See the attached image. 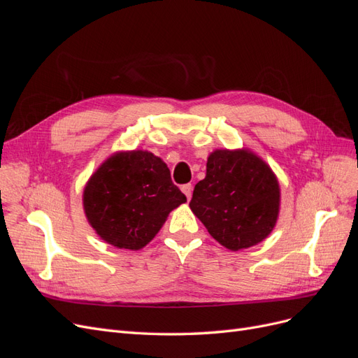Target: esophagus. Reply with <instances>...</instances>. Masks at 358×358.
<instances>
[{
  "instance_id": "esophagus-1",
  "label": "esophagus",
  "mask_w": 358,
  "mask_h": 358,
  "mask_svg": "<svg viewBox=\"0 0 358 358\" xmlns=\"http://www.w3.org/2000/svg\"><path fill=\"white\" fill-rule=\"evenodd\" d=\"M182 192L183 194H185V196H187V199L189 200L191 199V196H192V185H191V183H187V185H182Z\"/></svg>"
}]
</instances>
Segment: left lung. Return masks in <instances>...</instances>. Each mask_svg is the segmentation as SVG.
I'll list each match as a JSON object with an SVG mask.
<instances>
[{"instance_id": "left-lung-1", "label": "left lung", "mask_w": 358, "mask_h": 358, "mask_svg": "<svg viewBox=\"0 0 358 358\" xmlns=\"http://www.w3.org/2000/svg\"><path fill=\"white\" fill-rule=\"evenodd\" d=\"M189 208L213 239L230 251L251 248L273 231L280 208L278 178L249 149H216Z\"/></svg>"}]
</instances>
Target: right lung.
I'll list each match as a JSON object with an SVG mask.
<instances>
[{
	"mask_svg": "<svg viewBox=\"0 0 358 358\" xmlns=\"http://www.w3.org/2000/svg\"><path fill=\"white\" fill-rule=\"evenodd\" d=\"M82 200L86 220L106 243L138 251L187 197L171 182L166 162L138 149L107 158L86 182Z\"/></svg>",
	"mask_w": 358,
	"mask_h": 358,
	"instance_id": "add662e5",
	"label": "right lung"
}]
</instances>
